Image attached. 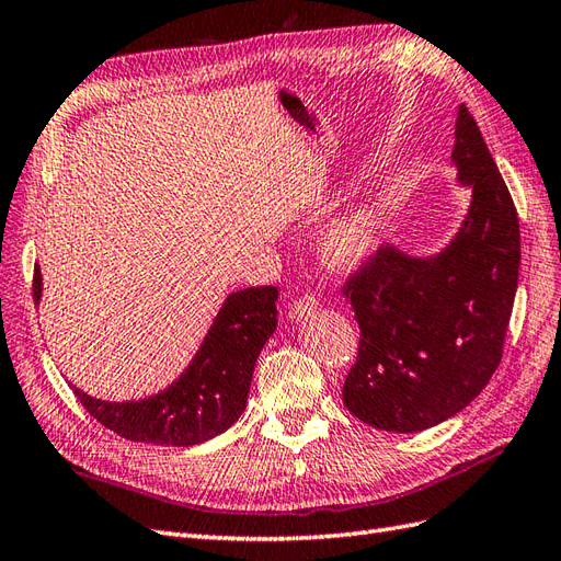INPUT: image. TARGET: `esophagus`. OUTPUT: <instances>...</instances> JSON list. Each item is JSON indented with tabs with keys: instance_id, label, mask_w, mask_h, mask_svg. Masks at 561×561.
<instances>
[{
	"instance_id": "34e87169",
	"label": "esophagus",
	"mask_w": 561,
	"mask_h": 561,
	"mask_svg": "<svg viewBox=\"0 0 561 561\" xmlns=\"http://www.w3.org/2000/svg\"><path fill=\"white\" fill-rule=\"evenodd\" d=\"M311 311H317V297L313 295H302V297H297L295 302H290L288 305V317L290 319H302V317H309Z\"/></svg>"
}]
</instances>
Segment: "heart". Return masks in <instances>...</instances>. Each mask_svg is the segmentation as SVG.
<instances>
[{
    "instance_id": "heart-1",
    "label": "heart",
    "mask_w": 561,
    "mask_h": 561,
    "mask_svg": "<svg viewBox=\"0 0 561 561\" xmlns=\"http://www.w3.org/2000/svg\"><path fill=\"white\" fill-rule=\"evenodd\" d=\"M378 216L371 207H354L335 216L321 233V256L328 266L350 268L371 252Z\"/></svg>"
}]
</instances>
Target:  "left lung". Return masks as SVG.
<instances>
[{"label":"left lung","mask_w":561,"mask_h":561,"mask_svg":"<svg viewBox=\"0 0 561 561\" xmlns=\"http://www.w3.org/2000/svg\"><path fill=\"white\" fill-rule=\"evenodd\" d=\"M453 161L471 187L459 233L440 254L380 248L343 285L359 352L343 402L368 426L416 433L461 412L502 362L522 262L518 216L467 106Z\"/></svg>","instance_id":"obj_1"}]
</instances>
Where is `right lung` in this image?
Segmentation results:
<instances>
[{"mask_svg":"<svg viewBox=\"0 0 561 561\" xmlns=\"http://www.w3.org/2000/svg\"><path fill=\"white\" fill-rule=\"evenodd\" d=\"M43 297V273L33 276V299ZM278 288L259 285L226 297L221 311L181 378L152 398L104 402L73 388L92 419L133 443L193 447L216 438L248 407L254 364L276 331Z\"/></svg>","mask_w":561,"mask_h":561,"instance_id":"right-lung-1","label":"right lung"}]
</instances>
